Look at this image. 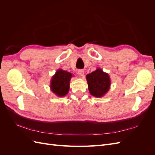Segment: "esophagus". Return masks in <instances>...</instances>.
Instances as JSON below:
<instances>
[{"instance_id": "1", "label": "esophagus", "mask_w": 155, "mask_h": 155, "mask_svg": "<svg viewBox=\"0 0 155 155\" xmlns=\"http://www.w3.org/2000/svg\"><path fill=\"white\" fill-rule=\"evenodd\" d=\"M78 74L80 76H83L84 74V71L83 70H78Z\"/></svg>"}]
</instances>
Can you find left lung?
Returning <instances> with one entry per match:
<instances>
[{"label":"left lung","mask_w":155,"mask_h":155,"mask_svg":"<svg viewBox=\"0 0 155 155\" xmlns=\"http://www.w3.org/2000/svg\"><path fill=\"white\" fill-rule=\"evenodd\" d=\"M87 79L90 93L96 97H102L108 92L110 85L109 75L97 68L87 75Z\"/></svg>","instance_id":"8db88e82"}]
</instances>
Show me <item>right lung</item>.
Here are the masks:
<instances>
[{
    "label": "right lung",
    "mask_w": 155,
    "mask_h": 155,
    "mask_svg": "<svg viewBox=\"0 0 155 155\" xmlns=\"http://www.w3.org/2000/svg\"><path fill=\"white\" fill-rule=\"evenodd\" d=\"M71 77L72 74L67 71L63 70H58L51 79L50 85L51 91L59 97L67 94Z\"/></svg>",
    "instance_id": "right-lung-1"
}]
</instances>
